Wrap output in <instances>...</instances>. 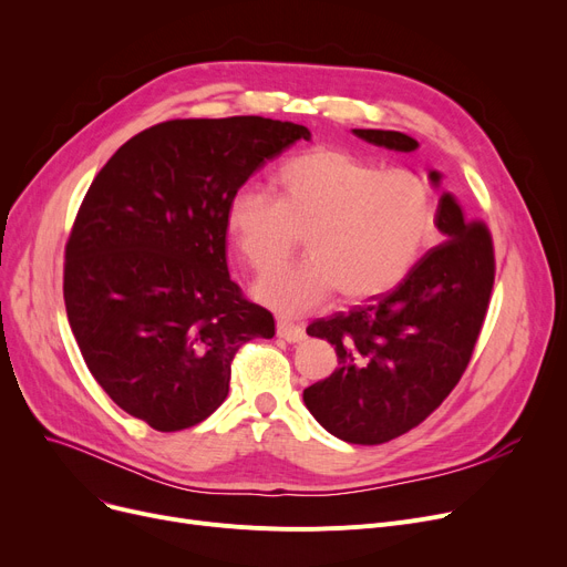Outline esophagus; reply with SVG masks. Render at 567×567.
Instances as JSON below:
<instances>
[{
    "instance_id": "esophagus-1",
    "label": "esophagus",
    "mask_w": 567,
    "mask_h": 567,
    "mask_svg": "<svg viewBox=\"0 0 567 567\" xmlns=\"http://www.w3.org/2000/svg\"><path fill=\"white\" fill-rule=\"evenodd\" d=\"M278 336L287 342H303L306 340V329L301 323H293L287 317L278 319Z\"/></svg>"
}]
</instances>
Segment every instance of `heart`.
I'll return each mask as SVG.
<instances>
[{
	"mask_svg": "<svg viewBox=\"0 0 567 567\" xmlns=\"http://www.w3.org/2000/svg\"><path fill=\"white\" fill-rule=\"evenodd\" d=\"M274 199L236 190L227 234L255 274L280 268L299 246L308 259L264 278L255 293L282 315L321 306L338 289L363 301L400 285L419 261L434 225V193L411 167L379 163L342 146H312L271 176Z\"/></svg>",
	"mask_w": 567,
	"mask_h": 567,
	"instance_id": "obj_1",
	"label": "heart"
}]
</instances>
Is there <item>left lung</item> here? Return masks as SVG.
<instances>
[{
    "label": "left lung",
    "instance_id": "obj_1",
    "mask_svg": "<svg viewBox=\"0 0 567 567\" xmlns=\"http://www.w3.org/2000/svg\"><path fill=\"white\" fill-rule=\"evenodd\" d=\"M353 133L393 152L419 148L398 131ZM430 178L439 184L441 174ZM434 225L443 241L393 291L308 326V336L336 347L338 370L306 389L303 402L347 443L377 445L421 425L451 395L478 342L496 274L492 234L483 220L468 223L449 193Z\"/></svg>",
    "mask_w": 567,
    "mask_h": 567
}]
</instances>
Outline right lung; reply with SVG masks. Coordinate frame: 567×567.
Listing matches in <instances>:
<instances>
[{"label":"right lung","mask_w":567,"mask_h":567,"mask_svg":"<svg viewBox=\"0 0 567 567\" xmlns=\"http://www.w3.org/2000/svg\"><path fill=\"white\" fill-rule=\"evenodd\" d=\"M306 126L264 116L172 118L103 165L75 216L64 303L82 359L133 419L178 432L229 393L236 351L276 321L227 271L234 193Z\"/></svg>","instance_id":"obj_1"}]
</instances>
